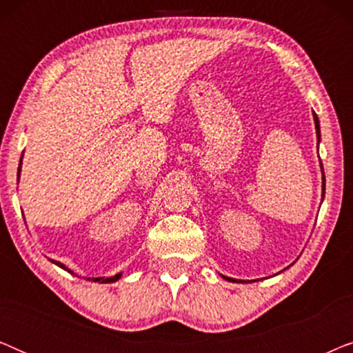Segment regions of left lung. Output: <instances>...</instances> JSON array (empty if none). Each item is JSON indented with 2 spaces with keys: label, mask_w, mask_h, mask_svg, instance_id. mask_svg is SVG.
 Instances as JSON below:
<instances>
[{
  "label": "left lung",
  "mask_w": 353,
  "mask_h": 353,
  "mask_svg": "<svg viewBox=\"0 0 353 353\" xmlns=\"http://www.w3.org/2000/svg\"><path fill=\"white\" fill-rule=\"evenodd\" d=\"M313 120H315V130H316V139H318V144H320V141H321V133H320V120H318V117H316V114L313 112ZM320 167H321V202H323V199H325V188H326V180H325V172H323V163L320 162ZM221 276H223V274H221ZM226 281H230V283H252V281H245V279H234V278H228V276H223ZM254 281H259V279H254Z\"/></svg>",
  "instance_id": "obj_1"
}]
</instances>
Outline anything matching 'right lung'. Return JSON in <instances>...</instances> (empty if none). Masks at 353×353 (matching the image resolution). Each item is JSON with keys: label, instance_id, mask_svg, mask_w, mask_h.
I'll use <instances>...</instances> for the list:
<instances>
[{"label": "right lung", "instance_id": "right-lung-1", "mask_svg": "<svg viewBox=\"0 0 353 353\" xmlns=\"http://www.w3.org/2000/svg\"><path fill=\"white\" fill-rule=\"evenodd\" d=\"M21 168H22V157H21V163H19V170H17V183H19V176H21ZM51 262L54 263V265H57V267H59V268L65 270V272H69V273H72V274H75L74 272H72V270L67 268L64 263L56 262V260H51ZM120 278H122V273L114 274V276H109V278H105V276H99V278H86V279H88V281H94V283H101V284H108V283H115V281H119Z\"/></svg>", "mask_w": 353, "mask_h": 353}]
</instances>
